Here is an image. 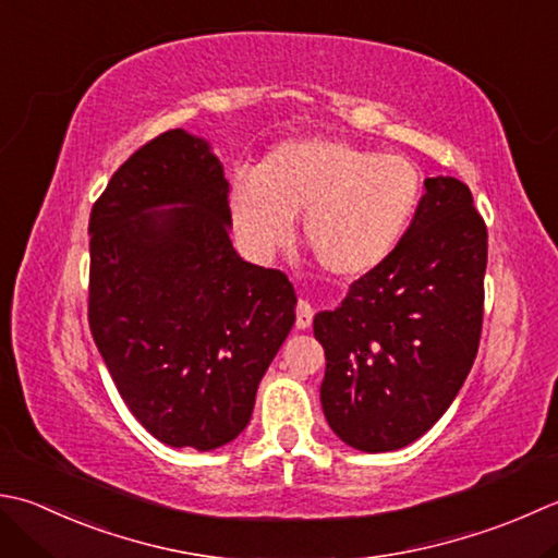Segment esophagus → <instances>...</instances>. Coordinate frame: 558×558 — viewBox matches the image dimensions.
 I'll use <instances>...</instances> for the list:
<instances>
[{"instance_id":"obj_1","label":"esophagus","mask_w":558,"mask_h":558,"mask_svg":"<svg viewBox=\"0 0 558 558\" xmlns=\"http://www.w3.org/2000/svg\"><path fill=\"white\" fill-rule=\"evenodd\" d=\"M312 316H314L312 304H310L307 300H300V304H298V329H300V331L310 329V326H312Z\"/></svg>"}]
</instances>
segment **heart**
I'll list each match as a JSON object with an SVG mask.
<instances>
[{
    "label": "heart",
    "mask_w": 558,
    "mask_h": 558,
    "mask_svg": "<svg viewBox=\"0 0 558 558\" xmlns=\"http://www.w3.org/2000/svg\"><path fill=\"white\" fill-rule=\"evenodd\" d=\"M421 198L416 163L333 137L288 140L258 171L229 179V213L248 258L268 260L286 246L302 215V242L341 280L365 278L395 254Z\"/></svg>",
    "instance_id": "heart-1"
}]
</instances>
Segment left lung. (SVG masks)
I'll return each instance as SVG.
<instances>
[{"label": "left lung", "instance_id": "obj_1", "mask_svg": "<svg viewBox=\"0 0 558 558\" xmlns=\"http://www.w3.org/2000/svg\"><path fill=\"white\" fill-rule=\"evenodd\" d=\"M423 185L395 254L314 316L324 416L360 452L401 450L428 433L460 395L482 338L486 225L462 181Z\"/></svg>", "mask_w": 558, "mask_h": 558}]
</instances>
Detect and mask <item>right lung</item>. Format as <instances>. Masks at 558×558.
Instances as JSON below:
<instances>
[{"label": "right lung", "instance_id": "1", "mask_svg": "<svg viewBox=\"0 0 558 558\" xmlns=\"http://www.w3.org/2000/svg\"><path fill=\"white\" fill-rule=\"evenodd\" d=\"M227 193L210 142L177 128L113 173L89 220L98 353L147 433L201 452L248 425L298 304L234 251Z\"/></svg>", "mask_w": 558, "mask_h": 558}]
</instances>
